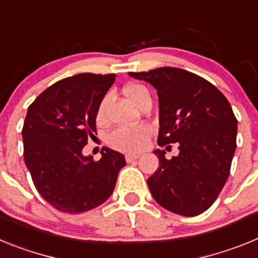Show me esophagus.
I'll use <instances>...</instances> for the list:
<instances>
[{"label": "esophagus", "mask_w": 258, "mask_h": 258, "mask_svg": "<svg viewBox=\"0 0 258 258\" xmlns=\"http://www.w3.org/2000/svg\"><path fill=\"white\" fill-rule=\"evenodd\" d=\"M140 157V155H137V154H127L125 155V160L127 161V163H133L134 160H137Z\"/></svg>", "instance_id": "esophagus-1"}]
</instances>
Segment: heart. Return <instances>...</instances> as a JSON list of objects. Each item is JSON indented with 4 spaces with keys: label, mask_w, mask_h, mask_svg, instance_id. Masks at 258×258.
<instances>
[{
    "label": "heart",
    "mask_w": 258,
    "mask_h": 258,
    "mask_svg": "<svg viewBox=\"0 0 258 258\" xmlns=\"http://www.w3.org/2000/svg\"><path fill=\"white\" fill-rule=\"evenodd\" d=\"M125 95H126L134 104H140L146 95H150L147 88L141 84H131L124 89ZM109 101V94L104 95L101 99L99 104L95 111V121L98 124L106 121V109L107 103ZM150 136H151V127L149 125L141 124L136 125V126L129 127H116L115 131H112L108 134V145L112 149L118 150L122 152H136L140 151L145 147V145L149 141Z\"/></svg>",
    "instance_id": "heart-1"
}]
</instances>
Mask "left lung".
Returning <instances> with one entry per match:
<instances>
[{
  "label": "left lung",
  "instance_id": "obj_1",
  "mask_svg": "<svg viewBox=\"0 0 258 258\" xmlns=\"http://www.w3.org/2000/svg\"><path fill=\"white\" fill-rule=\"evenodd\" d=\"M129 75L156 89L159 146L178 143L179 155L170 160L164 150L155 151L159 168L147 179L151 195L173 213L202 214L226 183L236 149L238 120L229 101L213 84L181 68Z\"/></svg>",
  "mask_w": 258,
  "mask_h": 258
}]
</instances>
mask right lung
I'll use <instances>...</instances> for the list:
<instances>
[{
	"instance_id": "1",
	"label": "right lung",
	"mask_w": 258,
	"mask_h": 258,
	"mask_svg": "<svg viewBox=\"0 0 258 258\" xmlns=\"http://www.w3.org/2000/svg\"><path fill=\"white\" fill-rule=\"evenodd\" d=\"M115 74H79L44 90L28 107L23 125L24 161L36 190L50 206L77 214L111 197L125 165L120 152L104 147L101 160L84 156L97 133L95 111Z\"/></svg>"
}]
</instances>
